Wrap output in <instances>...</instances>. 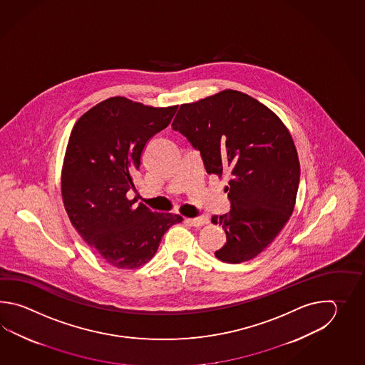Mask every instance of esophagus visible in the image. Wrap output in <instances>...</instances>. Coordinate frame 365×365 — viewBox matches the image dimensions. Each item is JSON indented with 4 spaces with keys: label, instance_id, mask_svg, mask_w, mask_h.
Returning a JSON list of instances; mask_svg holds the SVG:
<instances>
[{
    "label": "esophagus",
    "instance_id": "obj_1",
    "mask_svg": "<svg viewBox=\"0 0 365 365\" xmlns=\"http://www.w3.org/2000/svg\"><path fill=\"white\" fill-rule=\"evenodd\" d=\"M185 223L186 225H193V227H202V225H207V223H209V217H194V219L187 217V219H185Z\"/></svg>",
    "mask_w": 365,
    "mask_h": 365
}]
</instances>
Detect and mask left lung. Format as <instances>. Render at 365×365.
I'll return each instance as SVG.
<instances>
[{
	"mask_svg": "<svg viewBox=\"0 0 365 365\" xmlns=\"http://www.w3.org/2000/svg\"><path fill=\"white\" fill-rule=\"evenodd\" d=\"M172 128L201 153L209 175L228 179L231 211L211 217L227 236L215 257L241 264L258 256L295 209L300 162L287 126L255 98L223 90L181 104Z\"/></svg>",
	"mask_w": 365,
	"mask_h": 365,
	"instance_id": "8db88e82",
	"label": "left lung"
}]
</instances>
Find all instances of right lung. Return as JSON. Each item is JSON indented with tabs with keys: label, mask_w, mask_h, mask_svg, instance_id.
Returning a JSON list of instances; mask_svg holds the SVG:
<instances>
[{
	"label": "right lung",
	"mask_w": 365,
	"mask_h": 365,
	"mask_svg": "<svg viewBox=\"0 0 365 365\" xmlns=\"http://www.w3.org/2000/svg\"><path fill=\"white\" fill-rule=\"evenodd\" d=\"M176 109L113 96L88 109L70 133L61 171L63 206L82 239L117 269L148 264L165 231L182 220L126 195L148 140L170 125Z\"/></svg>",
	"instance_id": "right-lung-1"
}]
</instances>
